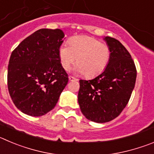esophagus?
<instances>
[{
  "instance_id": "34e87169",
  "label": "esophagus",
  "mask_w": 154,
  "mask_h": 154,
  "mask_svg": "<svg viewBox=\"0 0 154 154\" xmlns=\"http://www.w3.org/2000/svg\"><path fill=\"white\" fill-rule=\"evenodd\" d=\"M69 80H70V81H77V79L72 77V76H70V77H69Z\"/></svg>"
}]
</instances>
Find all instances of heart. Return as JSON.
Returning a JSON list of instances; mask_svg holds the SVG:
<instances>
[{
  "mask_svg": "<svg viewBox=\"0 0 154 154\" xmlns=\"http://www.w3.org/2000/svg\"><path fill=\"white\" fill-rule=\"evenodd\" d=\"M110 55L107 45L87 35L74 37L69 46L63 45L59 49L60 61L64 70H69L77 60L76 70L88 77L101 74L109 64Z\"/></svg>",
  "mask_w": 154,
  "mask_h": 154,
  "instance_id": "b5f03b06",
  "label": "heart"
}]
</instances>
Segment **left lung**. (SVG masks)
<instances>
[{
	"label": "left lung",
	"instance_id": "obj_1",
	"mask_svg": "<svg viewBox=\"0 0 154 154\" xmlns=\"http://www.w3.org/2000/svg\"><path fill=\"white\" fill-rule=\"evenodd\" d=\"M104 40L111 51L105 70L93 80H80L78 103L89 120L105 123L116 119L128 103L135 85L137 70L130 53L117 39Z\"/></svg>",
	"mask_w": 154,
	"mask_h": 154
}]
</instances>
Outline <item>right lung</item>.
Masks as SVG:
<instances>
[{
  "instance_id": "add662e5",
  "label": "right lung",
  "mask_w": 154,
  "mask_h": 154,
  "mask_svg": "<svg viewBox=\"0 0 154 154\" xmlns=\"http://www.w3.org/2000/svg\"><path fill=\"white\" fill-rule=\"evenodd\" d=\"M64 37L59 29H41L23 40L11 53L8 90L22 112L38 117L57 104L68 82L59 57Z\"/></svg>"
}]
</instances>
